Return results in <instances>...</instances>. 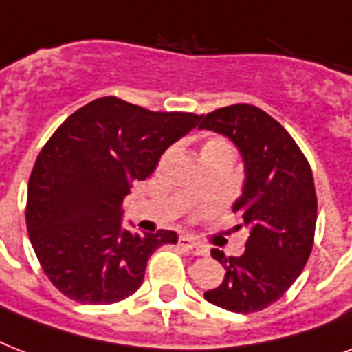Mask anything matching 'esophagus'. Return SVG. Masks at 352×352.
<instances>
[{"mask_svg": "<svg viewBox=\"0 0 352 352\" xmlns=\"http://www.w3.org/2000/svg\"><path fill=\"white\" fill-rule=\"evenodd\" d=\"M179 246L184 248V250L192 252L193 256H206V254H208V248H206V246L197 243V241L192 239V237H188V235H181V237H179Z\"/></svg>", "mask_w": 352, "mask_h": 352, "instance_id": "34e87169", "label": "esophagus"}]
</instances>
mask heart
<instances>
[{
    "label": "heart",
    "mask_w": 352,
    "mask_h": 352,
    "mask_svg": "<svg viewBox=\"0 0 352 352\" xmlns=\"http://www.w3.org/2000/svg\"><path fill=\"white\" fill-rule=\"evenodd\" d=\"M217 148H230V146H228V144H226L225 140L214 138V140H208V142L204 144L203 151H201V153H204V151H210V149H217Z\"/></svg>",
    "instance_id": "b5f03b06"
}]
</instances>
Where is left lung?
<instances>
[{
	"label": "left lung",
	"instance_id": "left-lung-1",
	"mask_svg": "<svg viewBox=\"0 0 352 352\" xmlns=\"http://www.w3.org/2000/svg\"><path fill=\"white\" fill-rule=\"evenodd\" d=\"M201 120L199 129L230 138L243 159L245 182L232 210L241 217L235 228L248 230L239 257L212 248L226 274L204 298L241 314L261 311L290 289L311 256L318 212L311 166L287 129L259 107L235 104Z\"/></svg>",
	"mask_w": 352,
	"mask_h": 352
}]
</instances>
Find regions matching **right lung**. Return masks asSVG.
<instances>
[{
  "label": "right lung",
  "instance_id": "1",
  "mask_svg": "<svg viewBox=\"0 0 352 352\" xmlns=\"http://www.w3.org/2000/svg\"><path fill=\"white\" fill-rule=\"evenodd\" d=\"M199 120L104 96L49 138L30 173L25 219L41 268L62 294L93 305L122 301L142 285L149 256L175 245L171 230H126L122 201Z\"/></svg>",
  "mask_w": 352,
  "mask_h": 352
}]
</instances>
